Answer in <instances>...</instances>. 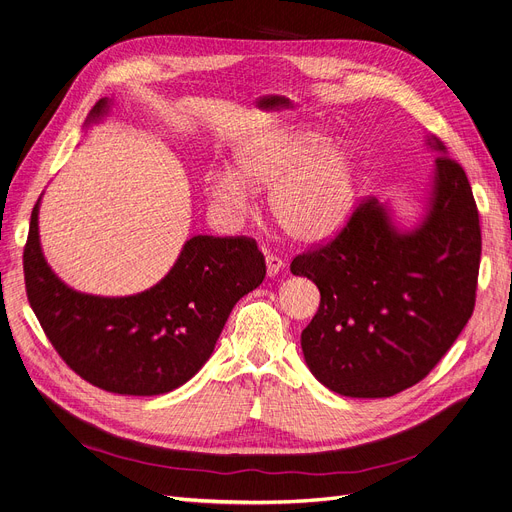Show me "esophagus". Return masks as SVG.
Here are the masks:
<instances>
[{
  "instance_id": "obj_1",
  "label": "esophagus",
  "mask_w": 512,
  "mask_h": 512,
  "mask_svg": "<svg viewBox=\"0 0 512 512\" xmlns=\"http://www.w3.org/2000/svg\"><path fill=\"white\" fill-rule=\"evenodd\" d=\"M283 269V260L277 254H267V273L273 277Z\"/></svg>"
}]
</instances>
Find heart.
Returning a JSON list of instances; mask_svg holds the SVG:
<instances>
[{
	"label": "heart",
	"instance_id": "1",
	"mask_svg": "<svg viewBox=\"0 0 512 512\" xmlns=\"http://www.w3.org/2000/svg\"><path fill=\"white\" fill-rule=\"evenodd\" d=\"M357 157L330 136L306 126H279L243 145L235 168L206 178V193L229 212H245L252 193L269 189L279 229L304 243L334 235L355 206Z\"/></svg>",
	"mask_w": 512,
	"mask_h": 512
}]
</instances>
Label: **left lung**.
Here are the masks:
<instances>
[{"label": "left lung", "mask_w": 512, "mask_h": 512, "mask_svg": "<svg viewBox=\"0 0 512 512\" xmlns=\"http://www.w3.org/2000/svg\"><path fill=\"white\" fill-rule=\"evenodd\" d=\"M479 262L477 203L456 159L437 157L431 208L412 233H397L378 199L363 197L330 241L290 264L321 294L300 338L313 376L359 399L418 384L473 315Z\"/></svg>", "instance_id": "obj_1"}]
</instances>
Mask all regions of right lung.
Here are the masks:
<instances>
[{"label": "right lung", "instance_id": "add662e5", "mask_svg": "<svg viewBox=\"0 0 512 512\" xmlns=\"http://www.w3.org/2000/svg\"><path fill=\"white\" fill-rule=\"evenodd\" d=\"M105 109L102 98L92 117ZM37 208L23 252L29 304L60 359L107 393L151 397L191 380L210 359L235 302L267 275L256 239L197 235L155 288L128 298L79 294L44 260Z\"/></svg>", "mask_w": 512, "mask_h": 512}]
</instances>
